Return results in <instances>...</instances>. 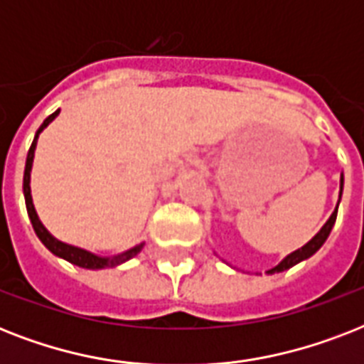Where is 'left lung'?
I'll use <instances>...</instances> for the list:
<instances>
[{
	"mask_svg": "<svg viewBox=\"0 0 364 364\" xmlns=\"http://www.w3.org/2000/svg\"><path fill=\"white\" fill-rule=\"evenodd\" d=\"M342 191H344V173L340 176V198H342ZM340 198H338V204H336V208H334L333 215L328 217V221L325 223L321 227V230L314 236V238L310 240L308 243H304L302 247H299L296 251H293V253H289L285 259L279 262L277 266H274V268H270V270L266 272V274H276V272H283V270H289V268H293L294 264H299V262H302V260L310 259L311 255H316L319 249H321V245L325 242H327L328 234H331V230H333L334 223H336V213H338V205H340Z\"/></svg>",
	"mask_w": 364,
	"mask_h": 364,
	"instance_id": "obj_1",
	"label": "left lung"
}]
</instances>
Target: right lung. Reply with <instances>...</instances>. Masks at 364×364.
Wrapping results in <instances>:
<instances>
[{
  "instance_id": "obj_1",
  "label": "right lung",
  "mask_w": 364,
  "mask_h": 364,
  "mask_svg": "<svg viewBox=\"0 0 364 364\" xmlns=\"http://www.w3.org/2000/svg\"><path fill=\"white\" fill-rule=\"evenodd\" d=\"M60 109H56L53 115H48L43 124L39 126V130L36 132V137H33V141H31V147L28 151V156H26V168H24V200H26V210H28V217H30L31 227L36 230L37 238L41 240V243L45 247L50 251L53 255L60 257V259L68 260L71 264L81 266V268H87V270H102V268H115V266L122 264L126 260H130L132 257H136L139 251L143 249L145 243H137L132 249L124 251V253L113 255V257H102V255H96L92 251H87V249L77 247V245H70V243L60 242L58 238H54L53 234L48 232L45 225L41 223L39 215H37L36 205H33V200H31V188H30V173H31V166H33V154H36V147H37V139H39V134H41L45 128H47L50 122L58 117Z\"/></svg>"
}]
</instances>
